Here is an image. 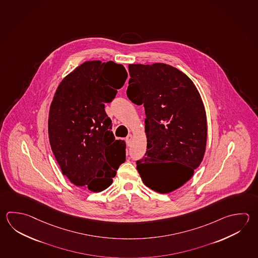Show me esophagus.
Wrapping results in <instances>:
<instances>
[{"label":"esophagus","mask_w":258,"mask_h":258,"mask_svg":"<svg viewBox=\"0 0 258 258\" xmlns=\"http://www.w3.org/2000/svg\"><path fill=\"white\" fill-rule=\"evenodd\" d=\"M132 134H128V135H127V136L126 137V143H127V144H130V143H131V141H132Z\"/></svg>","instance_id":"esophagus-1"}]
</instances>
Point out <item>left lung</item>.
Returning <instances> with one entry per match:
<instances>
[{
  "instance_id": "1",
  "label": "left lung",
  "mask_w": 258,
  "mask_h": 258,
  "mask_svg": "<svg viewBox=\"0 0 258 258\" xmlns=\"http://www.w3.org/2000/svg\"><path fill=\"white\" fill-rule=\"evenodd\" d=\"M126 96L143 105L147 151L137 161L143 182L161 194L180 188L203 161L207 123L204 103L185 74L166 63L128 66Z\"/></svg>"
}]
</instances>
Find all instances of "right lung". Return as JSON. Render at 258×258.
Masks as SVG:
<instances>
[{
  "mask_svg": "<svg viewBox=\"0 0 258 258\" xmlns=\"http://www.w3.org/2000/svg\"><path fill=\"white\" fill-rule=\"evenodd\" d=\"M127 78L126 69L108 61H88L60 83L50 107V145L63 175L95 192L111 185L126 161V142L116 140L105 111Z\"/></svg>",
  "mask_w": 258,
  "mask_h": 258,
  "instance_id": "obj_1",
  "label": "right lung"
}]
</instances>
